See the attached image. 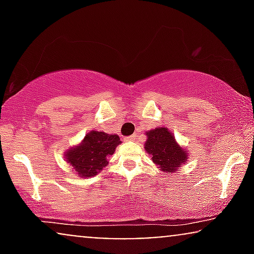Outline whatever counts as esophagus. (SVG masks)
Returning a JSON list of instances; mask_svg holds the SVG:
<instances>
[{
  "mask_svg": "<svg viewBox=\"0 0 254 254\" xmlns=\"http://www.w3.org/2000/svg\"><path fill=\"white\" fill-rule=\"evenodd\" d=\"M137 138V135L135 133V135H131V136H127V137H125V141H135V139Z\"/></svg>",
  "mask_w": 254,
  "mask_h": 254,
  "instance_id": "obj_1",
  "label": "esophagus"
}]
</instances>
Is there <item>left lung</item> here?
Here are the masks:
<instances>
[{"label": "left lung", "instance_id": "8db88e82", "mask_svg": "<svg viewBox=\"0 0 254 254\" xmlns=\"http://www.w3.org/2000/svg\"><path fill=\"white\" fill-rule=\"evenodd\" d=\"M144 149L151 155V160L164 172L173 173L186 161V151L178 145L173 135L166 127L150 130Z\"/></svg>", "mask_w": 254, "mask_h": 254}]
</instances>
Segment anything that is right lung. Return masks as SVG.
<instances>
[{
  "mask_svg": "<svg viewBox=\"0 0 254 254\" xmlns=\"http://www.w3.org/2000/svg\"><path fill=\"white\" fill-rule=\"evenodd\" d=\"M121 143L117 135H107L103 131L87 133L78 147L66 151V161L75 168L78 176L93 177L107 165V157L115 153Z\"/></svg>",
  "mask_w": 254,
  "mask_h": 254,
  "instance_id": "obj_1",
  "label": "right lung"
}]
</instances>
